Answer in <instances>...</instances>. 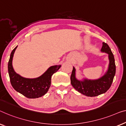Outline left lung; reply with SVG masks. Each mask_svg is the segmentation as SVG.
<instances>
[{"label": "left lung", "instance_id": "left-lung-1", "mask_svg": "<svg viewBox=\"0 0 126 126\" xmlns=\"http://www.w3.org/2000/svg\"><path fill=\"white\" fill-rule=\"evenodd\" d=\"M102 52L109 54L110 61L108 71L105 75L98 80H91L84 79L83 81L78 80L75 77V69L73 67L71 75V83L75 89L82 94L87 96H96L105 93L110 88L116 72L114 55L107 43H103L101 49Z\"/></svg>", "mask_w": 126, "mask_h": 126}]
</instances>
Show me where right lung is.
<instances>
[{
	"label": "right lung",
	"mask_w": 126,
	"mask_h": 126,
	"mask_svg": "<svg viewBox=\"0 0 126 126\" xmlns=\"http://www.w3.org/2000/svg\"><path fill=\"white\" fill-rule=\"evenodd\" d=\"M16 48L17 46L11 53L8 63V74L12 86L17 92L28 98L35 99L43 96L47 93L51 86V77L61 65L50 67L43 75L37 78H25L16 73L12 67V58Z\"/></svg>",
	"instance_id": "1"
}]
</instances>
